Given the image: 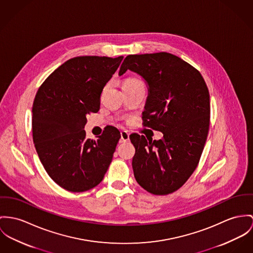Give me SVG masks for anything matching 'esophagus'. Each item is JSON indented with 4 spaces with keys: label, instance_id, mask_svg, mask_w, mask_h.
<instances>
[{
    "label": "esophagus",
    "instance_id": "obj_1",
    "mask_svg": "<svg viewBox=\"0 0 253 253\" xmlns=\"http://www.w3.org/2000/svg\"><path fill=\"white\" fill-rule=\"evenodd\" d=\"M120 136H121V140L126 142L129 141V133L127 131H121L120 132Z\"/></svg>",
    "mask_w": 253,
    "mask_h": 253
}]
</instances>
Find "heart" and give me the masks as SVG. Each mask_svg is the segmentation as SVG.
Listing matches in <instances>:
<instances>
[{"instance_id": "obj_1", "label": "heart", "mask_w": 253, "mask_h": 253, "mask_svg": "<svg viewBox=\"0 0 253 253\" xmlns=\"http://www.w3.org/2000/svg\"><path fill=\"white\" fill-rule=\"evenodd\" d=\"M142 84V83L139 80H137V79H127L123 83V87L135 85V84Z\"/></svg>"}]
</instances>
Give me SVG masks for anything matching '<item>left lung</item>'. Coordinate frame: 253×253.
I'll return each mask as SVG.
<instances>
[{
    "label": "left lung",
    "mask_w": 253,
    "mask_h": 253,
    "mask_svg": "<svg viewBox=\"0 0 253 253\" xmlns=\"http://www.w3.org/2000/svg\"><path fill=\"white\" fill-rule=\"evenodd\" d=\"M127 70L148 84L143 126L164 135L159 140L136 133L130 136L136 149L135 178L150 194H171L193 174L204 149L210 125L208 87L194 66L166 52L129 55L119 76Z\"/></svg>",
    "instance_id": "obj_1"
}]
</instances>
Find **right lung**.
Listing matches in <instances>:
<instances>
[{"instance_id":"add662e5","label":"right lung","mask_w":253,"mask_h":253,"mask_svg":"<svg viewBox=\"0 0 253 253\" xmlns=\"http://www.w3.org/2000/svg\"><path fill=\"white\" fill-rule=\"evenodd\" d=\"M123 57L70 58L40 85L33 105V139L46 172L62 189L81 193L103 180L120 132L107 126L97 139L85 137L86 116L97 113L106 84Z\"/></svg>"}]
</instances>
